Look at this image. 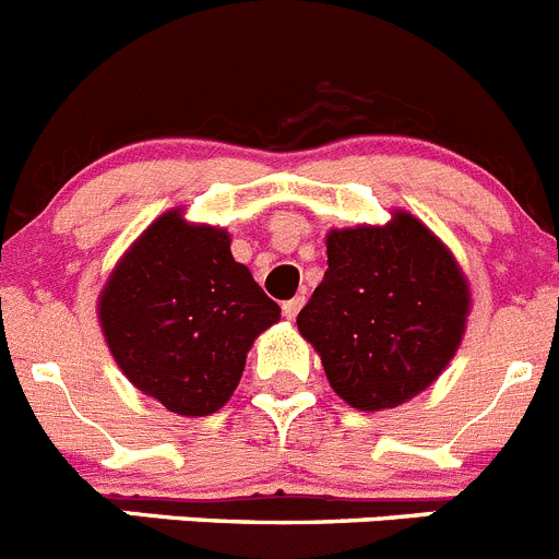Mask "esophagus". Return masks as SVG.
<instances>
[{
  "label": "esophagus",
  "instance_id": "esophagus-1",
  "mask_svg": "<svg viewBox=\"0 0 559 559\" xmlns=\"http://www.w3.org/2000/svg\"><path fill=\"white\" fill-rule=\"evenodd\" d=\"M301 305H305V296H294V299H288V301H285V305H283V316H285V319H290V321H294L296 316H299Z\"/></svg>",
  "mask_w": 559,
  "mask_h": 559
}]
</instances>
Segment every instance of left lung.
I'll return each mask as SVG.
<instances>
[{"instance_id": "1", "label": "left lung", "mask_w": 559, "mask_h": 559, "mask_svg": "<svg viewBox=\"0 0 559 559\" xmlns=\"http://www.w3.org/2000/svg\"><path fill=\"white\" fill-rule=\"evenodd\" d=\"M468 285L418 218L326 235V271L299 332L332 391L357 409L399 407L438 380L460 346Z\"/></svg>"}]
</instances>
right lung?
Wrapping results in <instances>:
<instances>
[{
  "instance_id": "1",
  "label": "right lung",
  "mask_w": 559,
  "mask_h": 559,
  "mask_svg": "<svg viewBox=\"0 0 559 559\" xmlns=\"http://www.w3.org/2000/svg\"><path fill=\"white\" fill-rule=\"evenodd\" d=\"M99 321L127 380L177 416H210L280 305L229 252V235L157 218L107 280Z\"/></svg>"
}]
</instances>
